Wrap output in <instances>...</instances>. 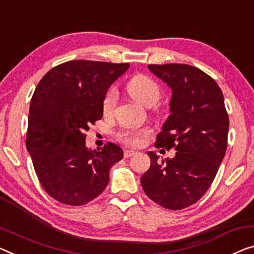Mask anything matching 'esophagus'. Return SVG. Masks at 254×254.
Listing matches in <instances>:
<instances>
[{
    "mask_svg": "<svg viewBox=\"0 0 254 254\" xmlns=\"http://www.w3.org/2000/svg\"><path fill=\"white\" fill-rule=\"evenodd\" d=\"M135 154L134 150H131V149H127V150H124V158H128L131 156H133Z\"/></svg>",
    "mask_w": 254,
    "mask_h": 254,
    "instance_id": "obj_1",
    "label": "esophagus"
}]
</instances>
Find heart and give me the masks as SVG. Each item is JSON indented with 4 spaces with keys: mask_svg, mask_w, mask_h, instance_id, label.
<instances>
[{
    "mask_svg": "<svg viewBox=\"0 0 254 254\" xmlns=\"http://www.w3.org/2000/svg\"><path fill=\"white\" fill-rule=\"evenodd\" d=\"M127 91L130 97L138 104L150 107L157 103L161 98V89L153 78L146 75H135L127 84ZM117 101V94L114 89H109L105 94L103 101V111L105 114H111ZM148 128H122L117 138L130 146L141 145L143 138L148 137Z\"/></svg>",
    "mask_w": 254,
    "mask_h": 254,
    "instance_id": "obj_1",
    "label": "heart"
}]
</instances>
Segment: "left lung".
I'll use <instances>...</instances> for the list:
<instances>
[{
    "mask_svg": "<svg viewBox=\"0 0 254 254\" xmlns=\"http://www.w3.org/2000/svg\"><path fill=\"white\" fill-rule=\"evenodd\" d=\"M172 90L171 114L155 147L177 150L158 162L149 151L150 168L141 177L143 191L158 205L181 210L205 194L227 149L229 119L217 82L197 67L184 64L148 65Z\"/></svg>",
    "mask_w": 254,
    "mask_h": 254,
    "instance_id": "1",
    "label": "left lung"
}]
</instances>
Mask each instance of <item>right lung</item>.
I'll list each match as a JSON object with an SVG mask.
<instances>
[{
    "label": "right lung",
    "instance_id": "1",
    "mask_svg": "<svg viewBox=\"0 0 254 254\" xmlns=\"http://www.w3.org/2000/svg\"><path fill=\"white\" fill-rule=\"evenodd\" d=\"M127 63L70 60L39 82L30 100L26 147L45 191L67 205H83L107 187L109 170L123 150L107 142L85 146V131L103 117V101Z\"/></svg>",
    "mask_w": 254,
    "mask_h": 254
}]
</instances>
